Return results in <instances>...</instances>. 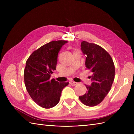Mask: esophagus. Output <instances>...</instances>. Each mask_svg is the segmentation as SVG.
I'll return each instance as SVG.
<instances>
[{"mask_svg":"<svg viewBox=\"0 0 134 134\" xmlns=\"http://www.w3.org/2000/svg\"><path fill=\"white\" fill-rule=\"evenodd\" d=\"M70 83L71 85H72V86H75V85L78 84L77 82H74V81H70Z\"/></svg>","mask_w":134,"mask_h":134,"instance_id":"esophagus-1","label":"esophagus"}]
</instances>
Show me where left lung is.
Here are the masks:
<instances>
[{
  "instance_id": "1",
  "label": "left lung",
  "mask_w": 134,
  "mask_h": 134,
  "mask_svg": "<svg viewBox=\"0 0 134 134\" xmlns=\"http://www.w3.org/2000/svg\"><path fill=\"white\" fill-rule=\"evenodd\" d=\"M81 46L86 56L85 65L93 75L90 76L92 84L85 85L87 92L79 98L85 105L94 107L103 101L111 89L115 79V65L109 53L98 45L84 41Z\"/></svg>"
}]
</instances>
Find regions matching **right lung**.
I'll return each mask as SVG.
<instances>
[{"mask_svg": "<svg viewBox=\"0 0 134 134\" xmlns=\"http://www.w3.org/2000/svg\"><path fill=\"white\" fill-rule=\"evenodd\" d=\"M67 41H51L34 51L27 59L24 70V81L28 93L37 104L51 108L59 103L63 88L69 82L50 79L56 70L58 53Z\"/></svg>", "mask_w": 134, "mask_h": 134, "instance_id": "add662e5", "label": "right lung"}]
</instances>
